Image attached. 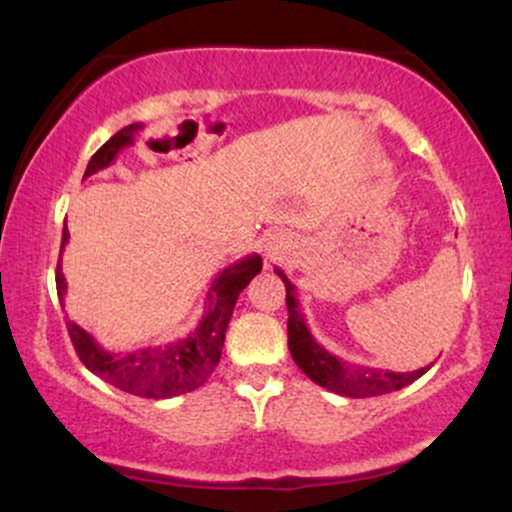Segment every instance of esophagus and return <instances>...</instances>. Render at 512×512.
Segmentation results:
<instances>
[{
  "mask_svg": "<svg viewBox=\"0 0 512 512\" xmlns=\"http://www.w3.org/2000/svg\"><path fill=\"white\" fill-rule=\"evenodd\" d=\"M286 250V245H284V240H281V236H276L272 243L267 245V252L269 255H281V252Z\"/></svg>",
  "mask_w": 512,
  "mask_h": 512,
  "instance_id": "34e87169",
  "label": "esophagus"
}]
</instances>
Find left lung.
I'll use <instances>...</instances> for the list:
<instances>
[{
  "mask_svg": "<svg viewBox=\"0 0 512 512\" xmlns=\"http://www.w3.org/2000/svg\"><path fill=\"white\" fill-rule=\"evenodd\" d=\"M286 286V308H289V351L296 361V366L308 375L317 385L342 397H378L387 392L402 390L419 380L426 373V368L411 370V373H395V370L370 368L361 363L344 361V358L330 354L317 339L310 334L308 322L301 310H298L296 286L291 284L289 276L281 269H276Z\"/></svg>",
  "mask_w": 512,
  "mask_h": 512,
  "instance_id": "8db88e82",
  "label": "left lung"
}]
</instances>
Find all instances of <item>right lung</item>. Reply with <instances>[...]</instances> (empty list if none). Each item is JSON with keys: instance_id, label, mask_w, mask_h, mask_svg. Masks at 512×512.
<instances>
[{"instance_id": "1", "label": "right lung", "mask_w": 512, "mask_h": 512, "mask_svg": "<svg viewBox=\"0 0 512 512\" xmlns=\"http://www.w3.org/2000/svg\"><path fill=\"white\" fill-rule=\"evenodd\" d=\"M142 129L139 122L122 127L120 132L105 142L88 161L84 178L108 168L117 154L127 146L134 144V137ZM69 240V231H62V250ZM262 272V257L248 255L243 260L228 264L223 272L216 276L214 284L204 301V315L199 325L185 337L173 339V342L158 346H139V349L115 351L103 349L96 339L88 334L84 327L76 325L74 320L67 322L69 337L84 366L103 378L105 383L115 385L117 390L129 392V395L146 399H168L185 395V392L197 390L199 385L207 383L214 373L216 363L221 361L223 339H226L228 322H231L233 308L240 291ZM64 293H67V279H64L62 267L57 264V296L64 308Z\"/></svg>"}]
</instances>
